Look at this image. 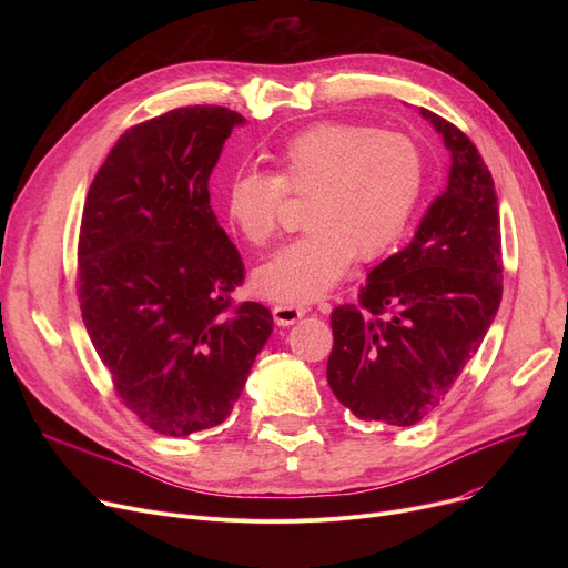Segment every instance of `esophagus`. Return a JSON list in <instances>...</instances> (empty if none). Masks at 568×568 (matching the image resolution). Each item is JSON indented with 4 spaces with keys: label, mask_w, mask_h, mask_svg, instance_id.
I'll return each mask as SVG.
<instances>
[{
    "label": "esophagus",
    "mask_w": 568,
    "mask_h": 568,
    "mask_svg": "<svg viewBox=\"0 0 568 568\" xmlns=\"http://www.w3.org/2000/svg\"><path fill=\"white\" fill-rule=\"evenodd\" d=\"M308 313L306 306H292V304H276L274 306V320L278 326H290L300 317H304Z\"/></svg>",
    "instance_id": "obj_1"
}]
</instances>
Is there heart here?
I'll return each mask as SVG.
<instances>
[{
    "label": "heart",
    "instance_id": "obj_1",
    "mask_svg": "<svg viewBox=\"0 0 568 568\" xmlns=\"http://www.w3.org/2000/svg\"><path fill=\"white\" fill-rule=\"evenodd\" d=\"M276 174L236 170L225 186L227 223L253 246L281 232L287 195L308 200L300 239L260 264L253 287L266 300L306 304L329 292L349 262L389 253L419 204L426 161L400 131L322 122L285 140L272 154Z\"/></svg>",
    "mask_w": 568,
    "mask_h": 568
}]
</instances>
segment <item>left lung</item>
<instances>
[{
  "instance_id": "1",
  "label": "left lung",
  "mask_w": 568,
  "mask_h": 568,
  "mask_svg": "<svg viewBox=\"0 0 568 568\" xmlns=\"http://www.w3.org/2000/svg\"><path fill=\"white\" fill-rule=\"evenodd\" d=\"M452 152L449 186L412 244L386 257L359 304L332 313L326 379L364 422L414 426L452 392L484 343L501 302V234L495 182L474 142L422 108Z\"/></svg>"
}]
</instances>
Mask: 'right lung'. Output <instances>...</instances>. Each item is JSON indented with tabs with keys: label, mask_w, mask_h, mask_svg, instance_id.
I'll return each mask as SVG.
<instances>
[{
	"label": "right lung",
	"mask_w": 568,
	"mask_h": 568,
	"mask_svg": "<svg viewBox=\"0 0 568 568\" xmlns=\"http://www.w3.org/2000/svg\"><path fill=\"white\" fill-rule=\"evenodd\" d=\"M242 114L174 108L131 126L89 186L75 290L114 396L165 437L214 428L242 396L272 311L234 304L244 262L209 204Z\"/></svg>",
	"instance_id": "add662e5"
}]
</instances>
